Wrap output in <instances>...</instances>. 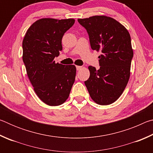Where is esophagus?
Returning a JSON list of instances; mask_svg holds the SVG:
<instances>
[{"label":"esophagus","instance_id":"esophagus-1","mask_svg":"<svg viewBox=\"0 0 153 153\" xmlns=\"http://www.w3.org/2000/svg\"><path fill=\"white\" fill-rule=\"evenodd\" d=\"M82 68V66H76V69H77V70H80V69H81Z\"/></svg>","mask_w":153,"mask_h":153}]
</instances>
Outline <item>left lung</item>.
Instances as JSON below:
<instances>
[{"label":"left lung","instance_id":"obj_1","mask_svg":"<svg viewBox=\"0 0 153 153\" xmlns=\"http://www.w3.org/2000/svg\"><path fill=\"white\" fill-rule=\"evenodd\" d=\"M77 21L87 30L92 50L102 53L100 69L88 67L90 77L85 85L96 103L112 104L122 94L130 76L134 55L130 35L117 20L105 15Z\"/></svg>","mask_w":153,"mask_h":153}]
</instances>
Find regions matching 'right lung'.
Here are the masks:
<instances>
[{
  "label": "right lung",
  "mask_w": 153,
  "mask_h": 153,
  "mask_svg": "<svg viewBox=\"0 0 153 153\" xmlns=\"http://www.w3.org/2000/svg\"><path fill=\"white\" fill-rule=\"evenodd\" d=\"M75 19L42 18L28 28L22 42L23 61L36 94L45 104L58 106L66 101L75 82L74 65L56 63L62 51V38Z\"/></svg>",
  "instance_id": "add662e5"
}]
</instances>
